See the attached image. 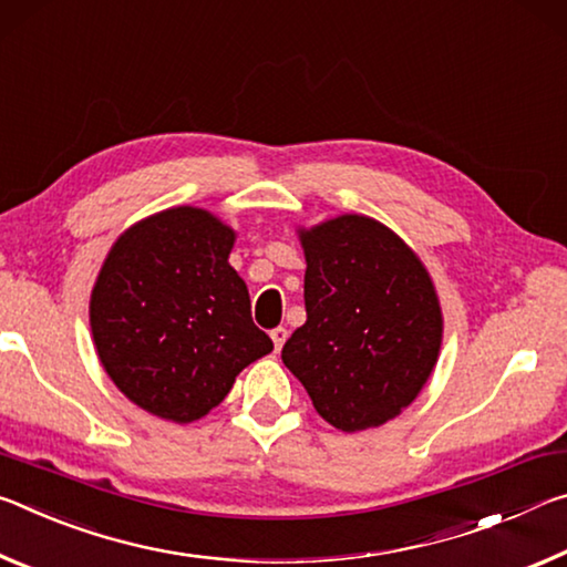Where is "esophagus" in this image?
Returning a JSON list of instances; mask_svg holds the SVG:
<instances>
[{
    "label": "esophagus",
    "instance_id": "esophagus-1",
    "mask_svg": "<svg viewBox=\"0 0 567 567\" xmlns=\"http://www.w3.org/2000/svg\"><path fill=\"white\" fill-rule=\"evenodd\" d=\"M271 339H274V349L281 351V347L286 344V339H289V329H286V327H276V329L271 331Z\"/></svg>",
    "mask_w": 567,
    "mask_h": 567
}]
</instances>
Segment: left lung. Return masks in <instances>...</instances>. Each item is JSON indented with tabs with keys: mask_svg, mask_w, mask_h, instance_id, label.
<instances>
[{
	"mask_svg": "<svg viewBox=\"0 0 567 567\" xmlns=\"http://www.w3.org/2000/svg\"><path fill=\"white\" fill-rule=\"evenodd\" d=\"M306 323L281 359L341 432L379 426L422 392L440 357L442 309L414 250L367 216L299 230Z\"/></svg>",
	"mask_w": 567,
	"mask_h": 567,
	"instance_id": "8db88e82",
	"label": "left lung"
}]
</instances>
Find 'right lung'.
I'll return each instance as SVG.
<instances>
[{"label":"right lung","mask_w":567,"mask_h":567,"mask_svg":"<svg viewBox=\"0 0 567 567\" xmlns=\"http://www.w3.org/2000/svg\"><path fill=\"white\" fill-rule=\"evenodd\" d=\"M236 234L203 208L135 223L110 248L92 289L90 327L107 377L161 420L196 422L274 341L250 319L228 264Z\"/></svg>","instance_id":"right-lung-1"}]
</instances>
